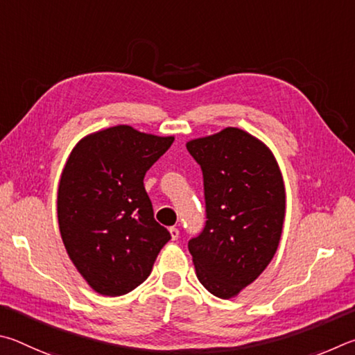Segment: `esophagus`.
Instances as JSON below:
<instances>
[{
    "label": "esophagus",
    "mask_w": 355,
    "mask_h": 355,
    "mask_svg": "<svg viewBox=\"0 0 355 355\" xmlns=\"http://www.w3.org/2000/svg\"><path fill=\"white\" fill-rule=\"evenodd\" d=\"M170 235H171V240H178L179 239V229L178 227H170Z\"/></svg>",
    "instance_id": "1"
}]
</instances>
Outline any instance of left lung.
Listing matches in <instances>:
<instances>
[{
  "instance_id": "1",
  "label": "left lung",
  "mask_w": 355,
  "mask_h": 355,
  "mask_svg": "<svg viewBox=\"0 0 355 355\" xmlns=\"http://www.w3.org/2000/svg\"><path fill=\"white\" fill-rule=\"evenodd\" d=\"M202 171L206 225L189 240L196 276L229 300L275 257L285 216V189L275 155L237 128L187 143Z\"/></svg>"
}]
</instances>
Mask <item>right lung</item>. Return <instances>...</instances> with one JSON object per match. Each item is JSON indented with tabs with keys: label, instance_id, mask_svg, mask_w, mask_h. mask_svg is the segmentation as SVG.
<instances>
[{
	"label": "right lung",
	"instance_id": "add662e5",
	"mask_svg": "<svg viewBox=\"0 0 355 355\" xmlns=\"http://www.w3.org/2000/svg\"><path fill=\"white\" fill-rule=\"evenodd\" d=\"M173 140L120 124L84 137L67 160L58 191L60 235L98 293L121 296L139 287L171 239L154 220L143 179Z\"/></svg>",
	"mask_w": 355,
	"mask_h": 355
}]
</instances>
